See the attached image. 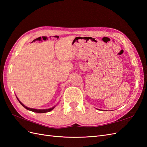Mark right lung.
<instances>
[{
    "label": "right lung",
    "mask_w": 147,
    "mask_h": 147,
    "mask_svg": "<svg viewBox=\"0 0 147 147\" xmlns=\"http://www.w3.org/2000/svg\"><path fill=\"white\" fill-rule=\"evenodd\" d=\"M17 98V97H16ZM17 99H18V100L19 101V102L21 103V105H22L23 107H24L26 109V110H29V111H33V112H36V113H47V112H49V111H52L53 109L55 108L56 106H54V107H53L52 108H49V109H44V110H39V109H34V108H28V107H26L25 105H24L21 102L20 100H18V98H17Z\"/></svg>",
    "instance_id": "right-lung-1"
}]
</instances>
